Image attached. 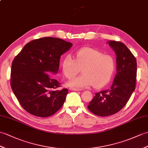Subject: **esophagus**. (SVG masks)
<instances>
[{
    "mask_svg": "<svg viewBox=\"0 0 148 148\" xmlns=\"http://www.w3.org/2000/svg\"><path fill=\"white\" fill-rule=\"evenodd\" d=\"M70 90L72 91H81V89H79V88H69Z\"/></svg>",
    "mask_w": 148,
    "mask_h": 148,
    "instance_id": "obj_1",
    "label": "esophagus"
}]
</instances>
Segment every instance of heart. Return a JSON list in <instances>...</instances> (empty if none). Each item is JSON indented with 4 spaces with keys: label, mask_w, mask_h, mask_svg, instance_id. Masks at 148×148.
<instances>
[{
    "label": "heart",
    "mask_w": 148,
    "mask_h": 148,
    "mask_svg": "<svg viewBox=\"0 0 148 148\" xmlns=\"http://www.w3.org/2000/svg\"><path fill=\"white\" fill-rule=\"evenodd\" d=\"M75 60L70 55L62 62L63 74L67 79H72L82 69V75L68 82L72 87L87 88L93 85L99 88L110 81L116 66L115 58L111 55L90 47H82L75 53Z\"/></svg>",
    "instance_id": "b5f03b06"
}]
</instances>
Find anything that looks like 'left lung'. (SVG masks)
<instances>
[{
    "instance_id": "1",
    "label": "left lung",
    "mask_w": 148,
    "mask_h": 148,
    "mask_svg": "<svg viewBox=\"0 0 148 148\" xmlns=\"http://www.w3.org/2000/svg\"><path fill=\"white\" fill-rule=\"evenodd\" d=\"M108 43L116 55V74L112 86L97 92L88 106L89 110L100 116L113 115L124 107L136 84V57L123 43L116 41Z\"/></svg>"
}]
</instances>
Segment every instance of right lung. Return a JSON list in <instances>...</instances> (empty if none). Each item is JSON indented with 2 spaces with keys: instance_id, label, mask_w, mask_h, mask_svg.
Segmentation results:
<instances>
[{
  "instance_id": "1",
  "label": "right lung",
  "mask_w": 148,
  "mask_h": 148,
  "mask_svg": "<svg viewBox=\"0 0 148 148\" xmlns=\"http://www.w3.org/2000/svg\"><path fill=\"white\" fill-rule=\"evenodd\" d=\"M73 44L57 38L44 37L27 43L14 58L11 86L20 105L39 117L53 115L68 93L53 77L59 69L60 56Z\"/></svg>"
}]
</instances>
